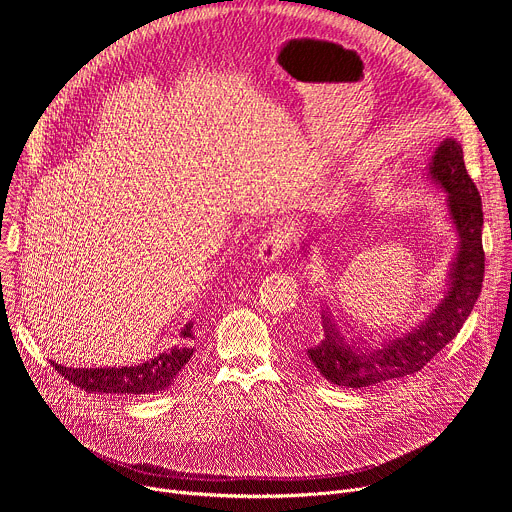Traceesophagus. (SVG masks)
Instances as JSON below:
<instances>
[{"label":"esophagus","instance_id":"1","mask_svg":"<svg viewBox=\"0 0 512 512\" xmlns=\"http://www.w3.org/2000/svg\"><path fill=\"white\" fill-rule=\"evenodd\" d=\"M289 247V239L285 235L283 229H273V231H267L259 243V259L263 263H273L277 261L285 249Z\"/></svg>","mask_w":512,"mask_h":512}]
</instances>
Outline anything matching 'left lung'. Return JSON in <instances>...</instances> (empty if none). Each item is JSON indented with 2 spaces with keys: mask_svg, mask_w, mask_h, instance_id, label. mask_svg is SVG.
<instances>
[{
  "mask_svg": "<svg viewBox=\"0 0 512 512\" xmlns=\"http://www.w3.org/2000/svg\"><path fill=\"white\" fill-rule=\"evenodd\" d=\"M429 174L450 194L448 206L460 235L452 287L425 324L369 354L346 346L330 318L324 316L326 338L310 348L308 356L316 369L338 387H371L421 371L460 332L480 296L484 279V214L478 188L464 164L462 145L446 139L433 156Z\"/></svg>",
  "mask_w": 512,
  "mask_h": 512,
  "instance_id": "8db88e82",
  "label": "left lung"
}]
</instances>
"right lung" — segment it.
Listing matches in <instances>:
<instances>
[{"mask_svg":"<svg viewBox=\"0 0 512 512\" xmlns=\"http://www.w3.org/2000/svg\"><path fill=\"white\" fill-rule=\"evenodd\" d=\"M184 338L192 336V326L188 324L182 332ZM192 348H174L170 352L160 354L148 362H141L137 367H121V369H66L52 362L54 371L64 377L68 383L81 387L89 393H115L129 397H143L166 391L176 381L178 373L192 356Z\"/></svg>","mask_w":512,"mask_h":512,"instance_id":"obj_1","label":"right lung"}]
</instances>
